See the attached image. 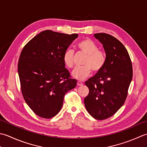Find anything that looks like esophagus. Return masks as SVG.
Returning a JSON list of instances; mask_svg holds the SVG:
<instances>
[{"mask_svg":"<svg viewBox=\"0 0 147 147\" xmlns=\"http://www.w3.org/2000/svg\"><path fill=\"white\" fill-rule=\"evenodd\" d=\"M83 84L80 82V81H77V86H82Z\"/></svg>","mask_w":147,"mask_h":147,"instance_id":"esophagus-1","label":"esophagus"}]
</instances>
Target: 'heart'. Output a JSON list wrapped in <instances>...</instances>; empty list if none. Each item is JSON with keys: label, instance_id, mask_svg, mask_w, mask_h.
Here are the masks:
<instances>
[{"label": "heart", "instance_id": "heart-1", "mask_svg": "<svg viewBox=\"0 0 147 147\" xmlns=\"http://www.w3.org/2000/svg\"><path fill=\"white\" fill-rule=\"evenodd\" d=\"M77 48L80 52L86 55L82 65L83 67L76 68L72 72L73 77L79 80L85 79L91 74H97L103 69L107 61L106 54L99 49L98 46L90 39H84L77 44ZM63 61L66 67L72 68L74 65V51L67 49L63 55Z\"/></svg>", "mask_w": 147, "mask_h": 147}]
</instances>
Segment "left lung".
Listing matches in <instances>:
<instances>
[{"label": "left lung", "instance_id": "8db88e82", "mask_svg": "<svg viewBox=\"0 0 147 147\" xmlns=\"http://www.w3.org/2000/svg\"><path fill=\"white\" fill-rule=\"evenodd\" d=\"M94 36L103 44L107 61L100 72L86 81L89 92L84 101L92 117L104 120L124 105L132 80L133 66L127 49L115 37L105 33Z\"/></svg>", "mask_w": 147, "mask_h": 147}]
</instances>
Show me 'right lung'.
<instances>
[{
	"instance_id": "right-lung-1",
	"label": "right lung",
	"mask_w": 147,
	"mask_h": 147,
	"mask_svg": "<svg viewBox=\"0 0 147 147\" xmlns=\"http://www.w3.org/2000/svg\"><path fill=\"white\" fill-rule=\"evenodd\" d=\"M78 34L51 30L40 32L20 54L18 71L25 102L36 115L51 119L60 111L65 94L76 88L63 61V55Z\"/></svg>"
}]
</instances>
